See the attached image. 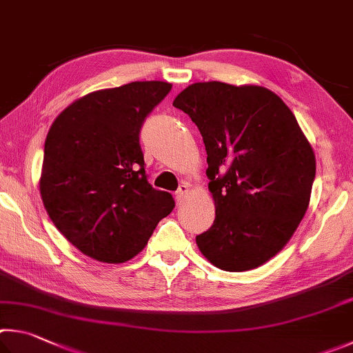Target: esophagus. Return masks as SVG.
Returning <instances> with one entry per match:
<instances>
[{
    "mask_svg": "<svg viewBox=\"0 0 353 353\" xmlns=\"http://www.w3.org/2000/svg\"><path fill=\"white\" fill-rule=\"evenodd\" d=\"M189 194V184L188 183H181L180 184V188H178V190H176V200L178 201H184V199H186V195Z\"/></svg>",
    "mask_w": 353,
    "mask_h": 353,
    "instance_id": "34e87169",
    "label": "esophagus"
}]
</instances>
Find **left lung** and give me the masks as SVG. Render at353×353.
I'll return each mask as SVG.
<instances>
[{
    "mask_svg": "<svg viewBox=\"0 0 353 353\" xmlns=\"http://www.w3.org/2000/svg\"><path fill=\"white\" fill-rule=\"evenodd\" d=\"M208 153L214 225L196 236L209 262L248 271L274 257L299 226L316 173L310 142L282 99L263 86L199 82L173 101Z\"/></svg>",
    "mask_w": 353,
    "mask_h": 353,
    "instance_id": "obj_1",
    "label": "left lung"
}]
</instances>
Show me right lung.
Returning a JSON list of instances; mask_svg holds the SVG:
<instances>
[{"label":"right lung","mask_w":353,"mask_h":353,"mask_svg":"<svg viewBox=\"0 0 353 353\" xmlns=\"http://www.w3.org/2000/svg\"><path fill=\"white\" fill-rule=\"evenodd\" d=\"M167 82H132L74 101L55 117L40 176L52 223L85 256L122 263L144 250L175 201L147 181L139 132L169 94Z\"/></svg>","instance_id":"1"}]
</instances>
